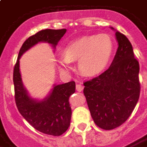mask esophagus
Returning <instances> with one entry per match:
<instances>
[{
    "instance_id": "obj_1",
    "label": "esophagus",
    "mask_w": 147,
    "mask_h": 147,
    "mask_svg": "<svg viewBox=\"0 0 147 147\" xmlns=\"http://www.w3.org/2000/svg\"><path fill=\"white\" fill-rule=\"evenodd\" d=\"M76 89L77 91H79V92H81L83 89V86L82 84H80V83H77L76 86Z\"/></svg>"
}]
</instances>
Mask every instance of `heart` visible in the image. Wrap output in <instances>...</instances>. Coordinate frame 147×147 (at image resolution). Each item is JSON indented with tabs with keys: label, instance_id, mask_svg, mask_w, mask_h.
Segmentation results:
<instances>
[{
	"label": "heart",
	"instance_id": "1",
	"mask_svg": "<svg viewBox=\"0 0 147 147\" xmlns=\"http://www.w3.org/2000/svg\"><path fill=\"white\" fill-rule=\"evenodd\" d=\"M113 51V43L106 34L84 36L68 43L64 55L57 56L56 62L61 71L72 69V61L78 60V68L85 76H94L108 65Z\"/></svg>",
	"mask_w": 147,
	"mask_h": 147
}]
</instances>
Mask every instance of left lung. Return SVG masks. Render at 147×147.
I'll use <instances>...</instances> for the list:
<instances>
[{"instance_id":"1","label":"left lung","mask_w":147,"mask_h":147,"mask_svg":"<svg viewBox=\"0 0 147 147\" xmlns=\"http://www.w3.org/2000/svg\"><path fill=\"white\" fill-rule=\"evenodd\" d=\"M115 34L118 48L109 67L83 83L90 115L96 125L105 130L114 129L128 119L140 94L139 64L132 45L124 34L117 30Z\"/></svg>"}]
</instances>
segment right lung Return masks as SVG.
<instances>
[{
	"mask_svg": "<svg viewBox=\"0 0 147 147\" xmlns=\"http://www.w3.org/2000/svg\"><path fill=\"white\" fill-rule=\"evenodd\" d=\"M66 31V29H45L29 37L20 48L13 71L15 100L19 112L34 128L54 136H61L70 125L71 109L69 98L76 91V83L71 81L59 85L54 84L49 95L44 99L32 98L23 84L20 60L25 52L38 42H46L56 48Z\"/></svg>",
	"mask_w": 147,
	"mask_h": 147,
	"instance_id": "right-lung-1",
	"label": "right lung"
}]
</instances>
